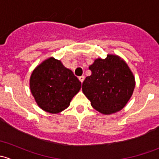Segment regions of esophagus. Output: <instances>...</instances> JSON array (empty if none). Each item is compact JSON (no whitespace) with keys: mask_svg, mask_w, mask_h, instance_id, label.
<instances>
[{"mask_svg":"<svg viewBox=\"0 0 159 159\" xmlns=\"http://www.w3.org/2000/svg\"><path fill=\"white\" fill-rule=\"evenodd\" d=\"M78 79H79V81H81V83H82L83 81H84V76H80V77H78Z\"/></svg>","mask_w":159,"mask_h":159,"instance_id":"1","label":"esophagus"}]
</instances>
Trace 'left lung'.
<instances>
[{
  "label": "left lung",
  "instance_id": "obj_1",
  "mask_svg": "<svg viewBox=\"0 0 159 159\" xmlns=\"http://www.w3.org/2000/svg\"><path fill=\"white\" fill-rule=\"evenodd\" d=\"M82 91L94 109L105 115L121 110L132 95L134 78L127 64L118 56L108 54L89 66Z\"/></svg>",
  "mask_w": 159,
  "mask_h": 159
}]
</instances>
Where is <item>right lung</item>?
Segmentation results:
<instances>
[{
	"mask_svg": "<svg viewBox=\"0 0 159 159\" xmlns=\"http://www.w3.org/2000/svg\"><path fill=\"white\" fill-rule=\"evenodd\" d=\"M81 87L73 72L53 57L37 67L30 79V91L38 105L53 114L68 108Z\"/></svg>",
	"mask_w": 159,
	"mask_h": 159,
	"instance_id": "right-lung-1",
	"label": "right lung"
}]
</instances>
